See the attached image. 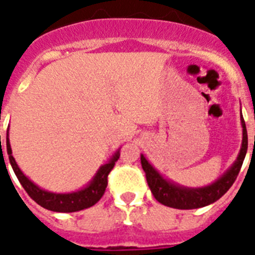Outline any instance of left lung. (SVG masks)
Segmentation results:
<instances>
[{"label":"left lung","mask_w":255,"mask_h":255,"mask_svg":"<svg viewBox=\"0 0 255 255\" xmlns=\"http://www.w3.org/2000/svg\"><path fill=\"white\" fill-rule=\"evenodd\" d=\"M240 122L243 128V139L239 154L237 160L227 170V172L216 180L213 184L203 187H186L170 181L168 178L161 175L146 157L141 154L142 168L146 172L147 184L153 194L154 199L162 205L170 206L173 209L190 210V209H199L208 206L220 199L228 190L232 187L237 176L242 168L243 161L246 158L247 149H248V133H247L246 122L240 112ZM255 141V138H254Z\"/></svg>","instance_id":"left-lung-1"}]
</instances>
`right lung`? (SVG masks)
Here are the masks:
<instances>
[{
  "instance_id": "1",
  "label": "right lung",
  "mask_w": 255,
  "mask_h": 255,
  "mask_svg": "<svg viewBox=\"0 0 255 255\" xmlns=\"http://www.w3.org/2000/svg\"><path fill=\"white\" fill-rule=\"evenodd\" d=\"M6 149L13 172L17 176L18 181L22 185L28 196L42 208L47 209V210L56 211V213H75V211L90 208V206L98 203L101 197L103 196L104 191H106V187L108 185V175L112 168L114 167L117 161H118V158H120L121 151V148L117 149L116 153L111 157V160L99 167V170L97 171L94 177L90 180L87 186L78 190V191L56 194V192L46 191V190L41 189V187H39L36 184L31 181L27 176L23 175V172L20 170L12 156V149H11L8 138V129H7L6 135Z\"/></svg>"
}]
</instances>
